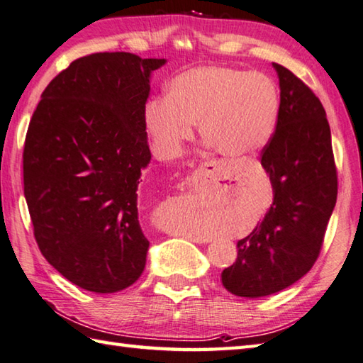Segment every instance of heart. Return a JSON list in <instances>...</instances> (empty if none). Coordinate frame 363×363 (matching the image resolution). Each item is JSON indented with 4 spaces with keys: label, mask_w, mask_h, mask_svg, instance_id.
Here are the masks:
<instances>
[{
    "label": "heart",
    "mask_w": 363,
    "mask_h": 363,
    "mask_svg": "<svg viewBox=\"0 0 363 363\" xmlns=\"http://www.w3.org/2000/svg\"><path fill=\"white\" fill-rule=\"evenodd\" d=\"M274 82L260 72L199 67L177 74L167 98L144 106V123L155 152L173 159L199 123L204 144L232 160L247 159L267 146L279 118Z\"/></svg>",
    "instance_id": "obj_1"
}]
</instances>
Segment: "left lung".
Masks as SVG:
<instances>
[{
    "mask_svg": "<svg viewBox=\"0 0 363 363\" xmlns=\"http://www.w3.org/2000/svg\"><path fill=\"white\" fill-rule=\"evenodd\" d=\"M281 89L279 118L262 150L273 204L238 257L222 272L228 292L259 298L284 291L318 260L338 194L337 167L325 109L292 71L273 63Z\"/></svg>",
    "mask_w": 363,
    "mask_h": 363,
    "instance_id": "left-lung-1",
    "label": "left lung"
}]
</instances>
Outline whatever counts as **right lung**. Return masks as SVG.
<instances>
[{
	"instance_id": "right-lung-1",
	"label": "right lung",
	"mask_w": 363,
	"mask_h": 363,
	"mask_svg": "<svg viewBox=\"0 0 363 363\" xmlns=\"http://www.w3.org/2000/svg\"><path fill=\"white\" fill-rule=\"evenodd\" d=\"M164 58L100 52L52 79L28 125L23 192L41 254L72 284L123 291L146 267L138 186L150 162L144 106Z\"/></svg>"
}]
</instances>
